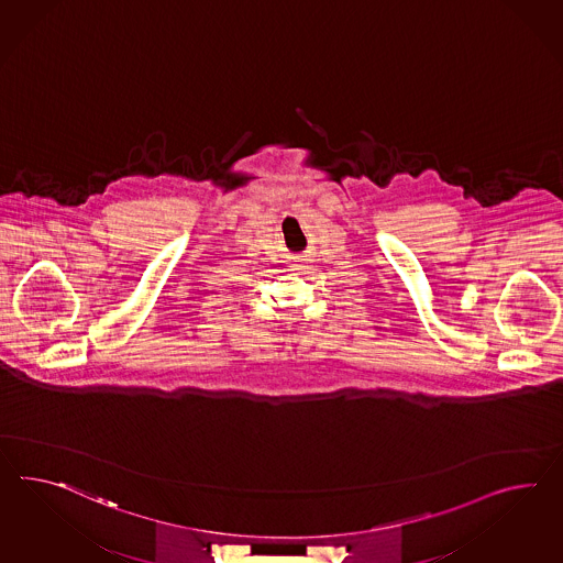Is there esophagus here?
I'll return each instance as SVG.
<instances>
[{"mask_svg":"<svg viewBox=\"0 0 563 563\" xmlns=\"http://www.w3.org/2000/svg\"><path fill=\"white\" fill-rule=\"evenodd\" d=\"M303 269H308V260H300L298 263H294V265H291V272L302 274Z\"/></svg>","mask_w":563,"mask_h":563,"instance_id":"esophagus-1","label":"esophagus"}]
</instances>
